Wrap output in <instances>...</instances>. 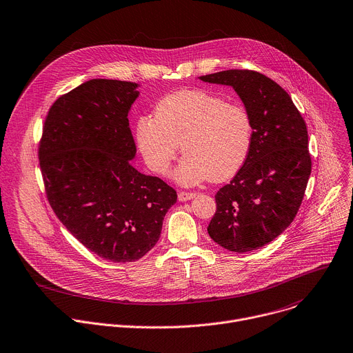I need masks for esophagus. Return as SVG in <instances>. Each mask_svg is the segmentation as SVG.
Here are the masks:
<instances>
[{
	"label": "esophagus",
	"instance_id": "obj_1",
	"mask_svg": "<svg viewBox=\"0 0 353 353\" xmlns=\"http://www.w3.org/2000/svg\"><path fill=\"white\" fill-rule=\"evenodd\" d=\"M195 196L194 192H187V191H180L179 192V201L180 202H185V201H190Z\"/></svg>",
	"mask_w": 353,
	"mask_h": 353
}]
</instances>
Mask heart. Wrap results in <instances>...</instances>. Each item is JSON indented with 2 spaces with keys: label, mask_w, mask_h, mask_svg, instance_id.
Wrapping results in <instances>:
<instances>
[{
  "label": "heart",
  "mask_w": 353,
  "mask_h": 353,
  "mask_svg": "<svg viewBox=\"0 0 353 353\" xmlns=\"http://www.w3.org/2000/svg\"><path fill=\"white\" fill-rule=\"evenodd\" d=\"M252 121L239 103L205 90H180L162 98L155 117L136 123V140L147 166L169 172L180 150L185 154L176 177L183 185L224 181L245 163L252 145Z\"/></svg>",
  "instance_id": "heart-1"
}]
</instances>
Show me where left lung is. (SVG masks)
Instances as JSON below:
<instances>
[{
	"mask_svg": "<svg viewBox=\"0 0 353 353\" xmlns=\"http://www.w3.org/2000/svg\"><path fill=\"white\" fill-rule=\"evenodd\" d=\"M199 80L232 87L251 116L250 155L214 195L208 225L220 247L250 252L277 239L302 203L312 170L306 123L288 92L259 72L231 69Z\"/></svg>",
	"mask_w": 353,
	"mask_h": 353,
	"instance_id": "left-lung-1",
	"label": "left lung"
}]
</instances>
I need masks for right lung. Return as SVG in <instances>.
<instances>
[{"label":"right lung","mask_w":353,"mask_h":353,"mask_svg":"<svg viewBox=\"0 0 353 353\" xmlns=\"http://www.w3.org/2000/svg\"><path fill=\"white\" fill-rule=\"evenodd\" d=\"M140 84L91 79L50 108L39 147L47 196L85 248L114 263L134 262L158 243L177 194L140 173L129 112Z\"/></svg>","instance_id":"add662e5"}]
</instances>
